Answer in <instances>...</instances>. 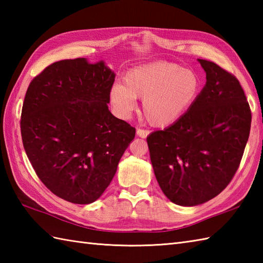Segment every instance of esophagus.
I'll list each match as a JSON object with an SVG mask.
<instances>
[{
	"instance_id": "esophagus-1",
	"label": "esophagus",
	"mask_w": 263,
	"mask_h": 263,
	"mask_svg": "<svg viewBox=\"0 0 263 263\" xmlns=\"http://www.w3.org/2000/svg\"><path fill=\"white\" fill-rule=\"evenodd\" d=\"M137 135L140 137V138H147L149 135V131L146 130V128H140L138 127L137 128Z\"/></svg>"
}]
</instances>
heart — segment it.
<instances>
[{"label":"heart","mask_w":263,"mask_h":263,"mask_svg":"<svg viewBox=\"0 0 263 263\" xmlns=\"http://www.w3.org/2000/svg\"><path fill=\"white\" fill-rule=\"evenodd\" d=\"M201 88L194 71L170 62H154L126 72L122 83L110 89V102L121 116L136 108L142 99V114L150 124L167 126L191 107Z\"/></svg>","instance_id":"heart-1"}]
</instances>
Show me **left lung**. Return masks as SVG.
Masks as SVG:
<instances>
[{"instance_id":"obj_1","label":"left lung","mask_w":263,"mask_h":263,"mask_svg":"<svg viewBox=\"0 0 263 263\" xmlns=\"http://www.w3.org/2000/svg\"><path fill=\"white\" fill-rule=\"evenodd\" d=\"M206 82L186 113L147 138L161 191L184 206L217 197L233 180L250 136V105L237 78L199 60Z\"/></svg>"}]
</instances>
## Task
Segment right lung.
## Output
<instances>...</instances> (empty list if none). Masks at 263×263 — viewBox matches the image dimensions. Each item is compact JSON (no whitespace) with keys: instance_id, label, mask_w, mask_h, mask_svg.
I'll list each match as a JSON object with an SVG mask.
<instances>
[{"instance_id":"1","label":"right lung","mask_w":263,"mask_h":263,"mask_svg":"<svg viewBox=\"0 0 263 263\" xmlns=\"http://www.w3.org/2000/svg\"><path fill=\"white\" fill-rule=\"evenodd\" d=\"M114 72L103 61L62 60L31 80L21 110V138L39 180L77 204L109 185L136 128L108 109Z\"/></svg>"}]
</instances>
